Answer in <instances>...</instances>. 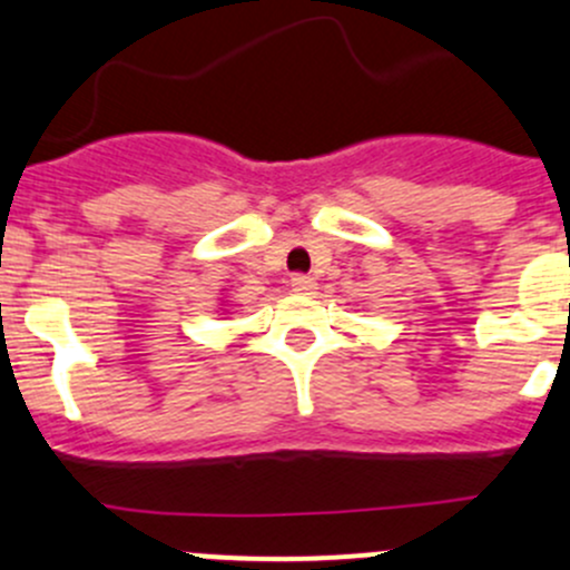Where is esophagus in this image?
Listing matches in <instances>:
<instances>
[{
	"label": "esophagus",
	"instance_id": "esophagus-1",
	"mask_svg": "<svg viewBox=\"0 0 570 570\" xmlns=\"http://www.w3.org/2000/svg\"><path fill=\"white\" fill-rule=\"evenodd\" d=\"M317 284H314L312 275H292V292L297 295H314Z\"/></svg>",
	"mask_w": 570,
	"mask_h": 570
}]
</instances>
